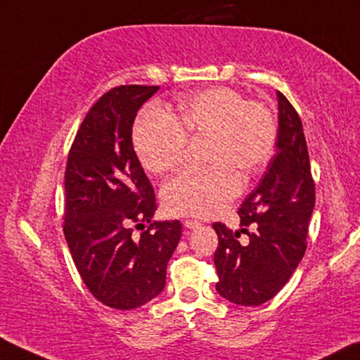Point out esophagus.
Here are the masks:
<instances>
[{
	"instance_id": "obj_1",
	"label": "esophagus",
	"mask_w": 360,
	"mask_h": 360,
	"mask_svg": "<svg viewBox=\"0 0 360 360\" xmlns=\"http://www.w3.org/2000/svg\"><path fill=\"white\" fill-rule=\"evenodd\" d=\"M184 226L189 228V229H197L198 226H200V223L195 221V219H186L184 221Z\"/></svg>"
}]
</instances>
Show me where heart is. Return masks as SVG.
I'll use <instances>...</instances> for the list:
<instances>
[{"mask_svg":"<svg viewBox=\"0 0 360 360\" xmlns=\"http://www.w3.org/2000/svg\"><path fill=\"white\" fill-rule=\"evenodd\" d=\"M178 120L162 108L137 117L132 146L142 166L166 173L182 163L187 134L210 136L208 169H186L165 182L162 198L173 214L208 218L223 210L243 189L245 174L270 162L276 148V121L260 101L248 100L239 90L217 85L182 96Z\"/></svg>","mask_w":360,"mask_h":360,"instance_id":"obj_1","label":"heart"}]
</instances>
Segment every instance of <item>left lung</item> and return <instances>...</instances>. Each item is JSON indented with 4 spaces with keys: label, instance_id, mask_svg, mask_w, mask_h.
<instances>
[{
    "label": "left lung",
    "instance_id": "1",
    "mask_svg": "<svg viewBox=\"0 0 360 360\" xmlns=\"http://www.w3.org/2000/svg\"><path fill=\"white\" fill-rule=\"evenodd\" d=\"M280 127L276 153L260 184L238 210L240 231L213 223L218 234L214 266L219 296L238 305H260L288 283L307 249L309 221L315 205V182L302 121L278 92ZM248 234L243 243L240 233Z\"/></svg>",
    "mask_w": 360,
    "mask_h": 360
}]
</instances>
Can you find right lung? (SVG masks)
I'll return each instance as SVG.
<instances>
[{"label": "right lung", "instance_id": "add662e5", "mask_svg": "<svg viewBox=\"0 0 360 360\" xmlns=\"http://www.w3.org/2000/svg\"><path fill=\"white\" fill-rule=\"evenodd\" d=\"M158 89L120 85L101 95L74 137L64 173L63 231L72 260L92 296L117 310L163 291L181 238L178 219L150 221L155 192L132 147L137 111Z\"/></svg>", "mask_w": 360, "mask_h": 360}]
</instances>
